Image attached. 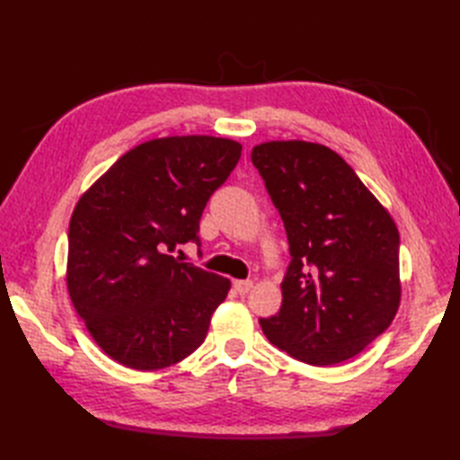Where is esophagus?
Instances as JSON below:
<instances>
[{"instance_id": "esophagus-1", "label": "esophagus", "mask_w": 460, "mask_h": 460, "mask_svg": "<svg viewBox=\"0 0 460 460\" xmlns=\"http://www.w3.org/2000/svg\"><path fill=\"white\" fill-rule=\"evenodd\" d=\"M233 288H235L239 295H247V292L252 288V280H235L233 282Z\"/></svg>"}]
</instances>
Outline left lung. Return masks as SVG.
<instances>
[{
  "label": "left lung",
  "mask_w": 460,
  "mask_h": 460,
  "mask_svg": "<svg viewBox=\"0 0 460 460\" xmlns=\"http://www.w3.org/2000/svg\"><path fill=\"white\" fill-rule=\"evenodd\" d=\"M251 162L290 251L280 310L259 320L262 332L310 366L358 356L392 324L402 296L392 215L322 144L267 142L252 148Z\"/></svg>",
  "instance_id": "left-lung-1"
}]
</instances>
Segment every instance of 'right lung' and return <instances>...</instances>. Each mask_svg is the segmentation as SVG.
Here are the masks:
<instances>
[{
	"mask_svg": "<svg viewBox=\"0 0 460 460\" xmlns=\"http://www.w3.org/2000/svg\"><path fill=\"white\" fill-rule=\"evenodd\" d=\"M241 150L239 142L213 136L144 142L76 203L68 295L96 344L119 364L162 369L203 344L231 282L183 262L175 251L201 245V213Z\"/></svg>",
	"mask_w": 460,
	"mask_h": 460,
	"instance_id": "right-lung-1",
	"label": "right lung"
}]
</instances>
